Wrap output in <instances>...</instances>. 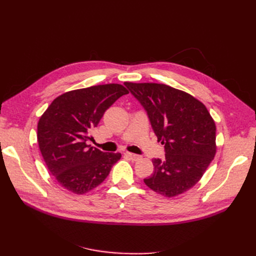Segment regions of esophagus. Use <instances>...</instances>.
Segmentation results:
<instances>
[{"mask_svg": "<svg viewBox=\"0 0 256 256\" xmlns=\"http://www.w3.org/2000/svg\"><path fill=\"white\" fill-rule=\"evenodd\" d=\"M124 154H125V156H126V157H128L129 159L134 160V161H136V160H138V159H141V156H140V154H136L129 152H124Z\"/></svg>", "mask_w": 256, "mask_h": 256, "instance_id": "obj_1", "label": "esophagus"}]
</instances>
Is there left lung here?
I'll return each mask as SVG.
<instances>
[{"instance_id": "left-lung-1", "label": "left lung", "mask_w": 256, "mask_h": 256, "mask_svg": "<svg viewBox=\"0 0 256 256\" xmlns=\"http://www.w3.org/2000/svg\"><path fill=\"white\" fill-rule=\"evenodd\" d=\"M146 111L166 158H154L147 187L172 198L192 188L216 154V125L206 106L182 90L158 83H125Z\"/></svg>"}]
</instances>
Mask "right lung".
Instances as JSON below:
<instances>
[{
	"mask_svg": "<svg viewBox=\"0 0 256 256\" xmlns=\"http://www.w3.org/2000/svg\"><path fill=\"white\" fill-rule=\"evenodd\" d=\"M120 84L96 85L67 92L52 102L37 126V141L49 172L62 187L76 194L102 184L120 152H104L88 144L92 130L122 95Z\"/></svg>",
	"mask_w": 256,
	"mask_h": 256,
	"instance_id": "1",
	"label": "right lung"
}]
</instances>
